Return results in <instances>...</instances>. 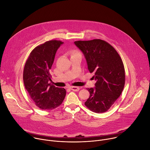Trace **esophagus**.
<instances>
[{"mask_svg": "<svg viewBox=\"0 0 150 150\" xmlns=\"http://www.w3.org/2000/svg\"><path fill=\"white\" fill-rule=\"evenodd\" d=\"M70 88L71 91H74V92H78L80 90V87H77V86H71V87H70Z\"/></svg>", "mask_w": 150, "mask_h": 150, "instance_id": "obj_1", "label": "esophagus"}]
</instances>
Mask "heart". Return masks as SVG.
<instances>
[{"label":"heart","instance_id":"b5f03b06","mask_svg":"<svg viewBox=\"0 0 150 150\" xmlns=\"http://www.w3.org/2000/svg\"><path fill=\"white\" fill-rule=\"evenodd\" d=\"M76 54H79V55H80V52H79V51H74L73 52L72 55H76Z\"/></svg>","mask_w":150,"mask_h":150}]
</instances>
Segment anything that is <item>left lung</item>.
I'll use <instances>...</instances> for the list:
<instances>
[{"instance_id":"left-lung-1","label":"left lung","mask_w":150,"mask_h":150,"mask_svg":"<svg viewBox=\"0 0 150 150\" xmlns=\"http://www.w3.org/2000/svg\"><path fill=\"white\" fill-rule=\"evenodd\" d=\"M75 45L83 52L90 73L96 80L85 106L95 113L106 112L120 96L124 89L125 74L124 63L116 50L100 39L77 41Z\"/></svg>"}]
</instances>
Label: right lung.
<instances>
[{
	"instance_id": "1",
	"label": "right lung",
	"mask_w": 150,
	"mask_h": 150,
	"mask_svg": "<svg viewBox=\"0 0 150 150\" xmlns=\"http://www.w3.org/2000/svg\"><path fill=\"white\" fill-rule=\"evenodd\" d=\"M63 44L61 41L51 40L38 45L30 53L25 64V87L36 106L42 110L57 108L63 103L66 95L65 88L48 83L55 53Z\"/></svg>"
}]
</instances>
